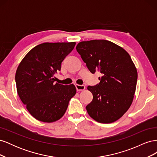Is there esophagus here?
Instances as JSON below:
<instances>
[{
  "instance_id": "1",
  "label": "esophagus",
  "mask_w": 157,
  "mask_h": 157,
  "mask_svg": "<svg viewBox=\"0 0 157 157\" xmlns=\"http://www.w3.org/2000/svg\"><path fill=\"white\" fill-rule=\"evenodd\" d=\"M76 88H77V91H82L85 89L84 85H80V84H76L75 85Z\"/></svg>"
}]
</instances>
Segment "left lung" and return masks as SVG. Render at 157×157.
I'll use <instances>...</instances> for the list:
<instances>
[{
    "instance_id": "obj_1",
    "label": "left lung",
    "mask_w": 157,
    "mask_h": 157,
    "mask_svg": "<svg viewBox=\"0 0 157 157\" xmlns=\"http://www.w3.org/2000/svg\"><path fill=\"white\" fill-rule=\"evenodd\" d=\"M76 49L90 72L102 75L100 82L87 88L93 94L88 115L100 123L115 122L130 108L136 92L137 72L130 55L106 40L80 42Z\"/></svg>"
}]
</instances>
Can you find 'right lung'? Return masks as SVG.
<instances>
[{
    "label": "right lung",
    "instance_id": "add662e5",
    "mask_svg": "<svg viewBox=\"0 0 157 157\" xmlns=\"http://www.w3.org/2000/svg\"><path fill=\"white\" fill-rule=\"evenodd\" d=\"M75 42H44L31 49L16 70L18 96L36 120L53 122L62 117L77 92L74 84L56 83L54 74L74 48Z\"/></svg>",
    "mask_w": 157,
    "mask_h": 157
}]
</instances>
